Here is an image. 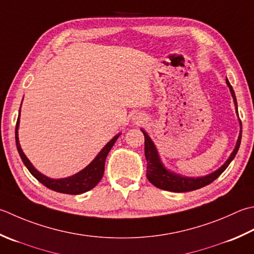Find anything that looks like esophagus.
Instances as JSON below:
<instances>
[{
    "mask_svg": "<svg viewBox=\"0 0 254 254\" xmlns=\"http://www.w3.org/2000/svg\"><path fill=\"white\" fill-rule=\"evenodd\" d=\"M137 119V120H142V119H140V118H136Z\"/></svg>",
    "mask_w": 254,
    "mask_h": 254,
    "instance_id": "34e87169",
    "label": "esophagus"
}]
</instances>
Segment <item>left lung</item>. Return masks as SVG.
<instances>
[{"label": "left lung", "instance_id": "1", "mask_svg": "<svg viewBox=\"0 0 254 254\" xmlns=\"http://www.w3.org/2000/svg\"><path fill=\"white\" fill-rule=\"evenodd\" d=\"M226 82L228 84V87L230 89V92L232 94L233 101H235L236 104V109H237V114L238 113V107H237V99H236V94L235 91H233L232 86L230 84L229 80L226 79ZM240 124H241V130L239 134V138H238L236 148L233 150L232 154L230 157L228 158V161L223 164V165L219 168V170L213 172L209 175L199 177V178H188V177H182L180 175H176L170 171H167L165 167L163 166V164L160 161V157H158L157 151L155 148V145L152 142V140L148 137L147 134L143 132L144 137H145V147H144V151H145V157L147 161V170H146V176L147 180L150 181L154 186L160 188V190H168V191H174V192H186V191H191V190H199L201 187H205L207 185H209L210 183H212L215 180H217L221 174L225 172L226 168L229 166V164L231 161L235 158L236 154L239 150L240 147V143H241V136H242V123L241 120L239 119Z\"/></svg>", "mask_w": 254, "mask_h": 254}]
</instances>
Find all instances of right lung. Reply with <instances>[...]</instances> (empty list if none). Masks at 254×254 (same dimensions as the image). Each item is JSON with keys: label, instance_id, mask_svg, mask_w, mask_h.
<instances>
[{"label": "right lung", "instance_id": "right-lung-1", "mask_svg": "<svg viewBox=\"0 0 254 254\" xmlns=\"http://www.w3.org/2000/svg\"><path fill=\"white\" fill-rule=\"evenodd\" d=\"M19 112H21V110H19ZM18 123H19V116L17 118L16 127H15V141H16V147H17L19 156H21L23 163L25 164V166L27 167L29 173H31L39 183H42L44 186H46L47 188H49V190H55L57 192L69 193V195H79V193L90 190L97 185L99 182L101 181L104 173V163H106L107 155L109 154V152H110L113 144L116 143V141L119 137V135L114 136L112 140L102 148L101 152L97 155V157L94 158V160L89 164L84 170L79 172L78 174H76V175L67 177V178H62V180H52V178L44 176L43 174L35 170L31 162L28 161V158L25 156V154L22 151L21 145H19V141H18V134H17Z\"/></svg>", "mask_w": 254, "mask_h": 254}]
</instances>
